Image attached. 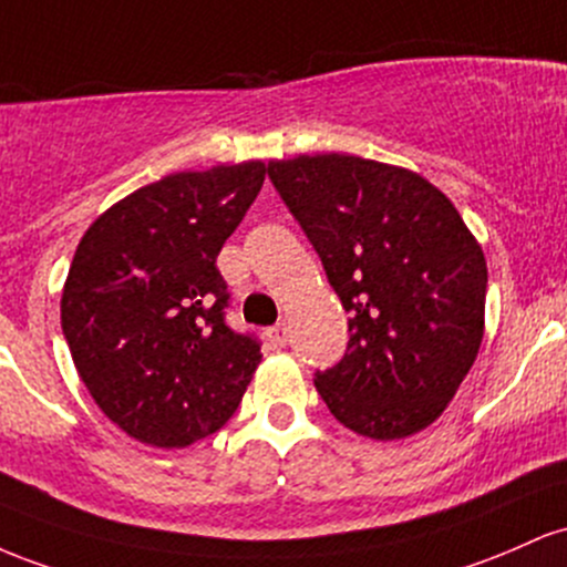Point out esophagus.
Returning <instances> with one entry per match:
<instances>
[{
  "mask_svg": "<svg viewBox=\"0 0 567 567\" xmlns=\"http://www.w3.org/2000/svg\"><path fill=\"white\" fill-rule=\"evenodd\" d=\"M286 340H289V329H286V323H276L272 329H267V342H270V348H284Z\"/></svg>",
  "mask_w": 567,
  "mask_h": 567,
  "instance_id": "1",
  "label": "esophagus"
}]
</instances>
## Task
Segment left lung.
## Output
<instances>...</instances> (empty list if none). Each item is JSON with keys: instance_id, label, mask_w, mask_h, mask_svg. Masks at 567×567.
I'll return each instance as SVG.
<instances>
[{"instance_id": "8db88e82", "label": "left lung", "mask_w": 567, "mask_h": 567, "mask_svg": "<svg viewBox=\"0 0 567 567\" xmlns=\"http://www.w3.org/2000/svg\"><path fill=\"white\" fill-rule=\"evenodd\" d=\"M348 318V351L316 372L355 434L404 439L453 402L485 334L487 265L457 208L421 174L355 155L267 163Z\"/></svg>"}]
</instances>
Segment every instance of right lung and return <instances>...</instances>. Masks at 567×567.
<instances>
[{
  "label": "right lung",
  "mask_w": 567,
  "mask_h": 567,
  "mask_svg": "<svg viewBox=\"0 0 567 567\" xmlns=\"http://www.w3.org/2000/svg\"><path fill=\"white\" fill-rule=\"evenodd\" d=\"M249 161L146 184L87 227L61 295V329L82 383L136 442L187 447L238 410L262 361L233 332L216 257L262 189Z\"/></svg>",
  "instance_id": "right-lung-1"
}]
</instances>
